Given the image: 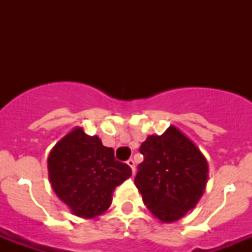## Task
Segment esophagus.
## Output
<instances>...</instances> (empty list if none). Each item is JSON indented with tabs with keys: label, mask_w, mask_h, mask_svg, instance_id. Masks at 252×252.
<instances>
[{
	"label": "esophagus",
	"mask_w": 252,
	"mask_h": 252,
	"mask_svg": "<svg viewBox=\"0 0 252 252\" xmlns=\"http://www.w3.org/2000/svg\"><path fill=\"white\" fill-rule=\"evenodd\" d=\"M126 163H128V166H129V167L132 168V174H134V172H136V166H134V161H133V159L130 158V159H128V161H126Z\"/></svg>",
	"instance_id": "34e87169"
}]
</instances>
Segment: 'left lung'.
Wrapping results in <instances>:
<instances>
[{"mask_svg": "<svg viewBox=\"0 0 252 252\" xmlns=\"http://www.w3.org/2000/svg\"><path fill=\"white\" fill-rule=\"evenodd\" d=\"M144 162L134 184L144 204L162 222H175L199 203L208 182L207 158L175 126L142 142Z\"/></svg>", "mask_w": 252, "mask_h": 252, "instance_id": "8db88e82", "label": "left lung"}]
</instances>
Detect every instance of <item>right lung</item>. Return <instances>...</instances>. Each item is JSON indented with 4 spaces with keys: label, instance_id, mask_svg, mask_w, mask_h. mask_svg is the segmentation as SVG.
Masks as SVG:
<instances>
[{
    "label": "right lung",
    "instance_id": "1",
    "mask_svg": "<svg viewBox=\"0 0 252 252\" xmlns=\"http://www.w3.org/2000/svg\"><path fill=\"white\" fill-rule=\"evenodd\" d=\"M48 178L57 197L81 219L103 215L115 188L132 175L126 163L115 159L114 149L98 136L76 126L49 152Z\"/></svg>",
    "mask_w": 252,
    "mask_h": 252
}]
</instances>
